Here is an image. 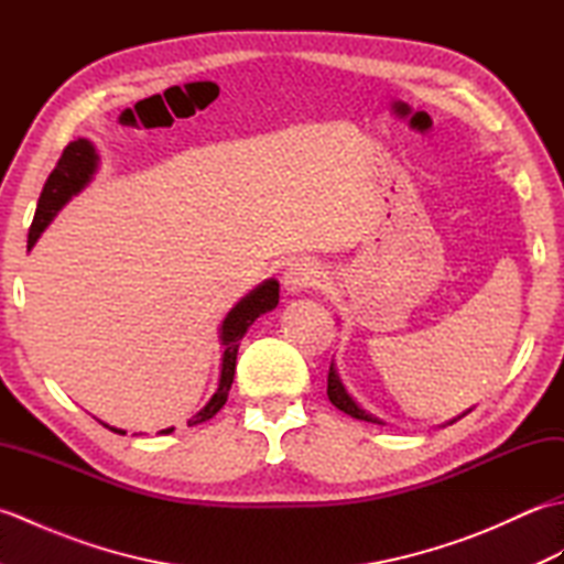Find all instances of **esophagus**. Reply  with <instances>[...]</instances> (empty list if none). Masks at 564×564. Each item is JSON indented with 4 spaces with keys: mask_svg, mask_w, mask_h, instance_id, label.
<instances>
[{
    "mask_svg": "<svg viewBox=\"0 0 564 564\" xmlns=\"http://www.w3.org/2000/svg\"><path fill=\"white\" fill-rule=\"evenodd\" d=\"M317 283H319V269H317V263L310 259H297L283 273V285H285V291H291V293H301V291L310 289V285H317Z\"/></svg>",
    "mask_w": 564,
    "mask_h": 564,
    "instance_id": "obj_1",
    "label": "esophagus"
}]
</instances>
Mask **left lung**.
Returning a JSON list of instances; mask_svg holds the SVG:
<instances>
[{"instance_id": "left-lung-1", "label": "left lung", "mask_w": 564, "mask_h": 564, "mask_svg": "<svg viewBox=\"0 0 564 564\" xmlns=\"http://www.w3.org/2000/svg\"><path fill=\"white\" fill-rule=\"evenodd\" d=\"M327 394H329V400H332V404L337 406V410H341V412H346V414H351V416H356V419H361V422H378L376 416H370V414H366L361 406H358L349 394H346V390H344V386H341V380H339V376H337V370H334V364L329 366V376H327ZM380 424V422H378Z\"/></svg>"}]
</instances>
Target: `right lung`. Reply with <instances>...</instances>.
<instances>
[{"label": "right lung", "mask_w": 564, "mask_h": 564, "mask_svg": "<svg viewBox=\"0 0 564 564\" xmlns=\"http://www.w3.org/2000/svg\"><path fill=\"white\" fill-rule=\"evenodd\" d=\"M94 170H97V152H94L91 142L84 138L69 142V145L63 150V154H59L55 170L51 172V176H47V182L41 191L39 208H35L31 230H29V249L35 245V239L41 237L47 223L55 218L57 210L63 208L72 196L79 194L84 186H87ZM275 305H279V283L267 281L263 285H259L257 291H251L245 301H239L230 310V315L223 319L220 339H223L225 351H223V370H220L218 390H215L210 402L203 406V410L194 419H188V426L208 422V419H213L220 412V406L227 402V392H230L232 378H235L239 341H242L245 332L249 329L251 322H254L259 315L269 313V310H273ZM104 426L116 431V434H126V431L113 429L109 424H104ZM172 431L174 429H164V431H160V434H172Z\"/></svg>", "instance_id": "1"}]
</instances>
